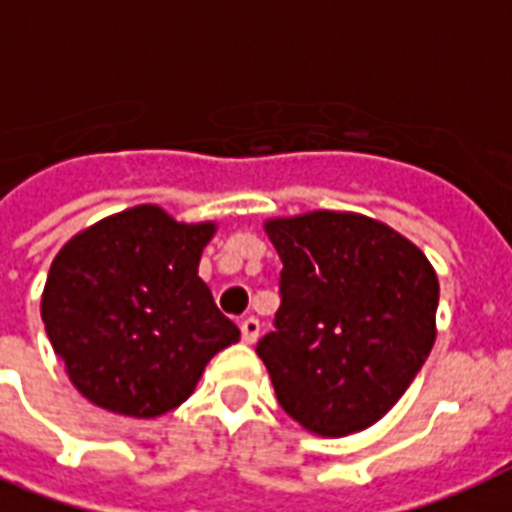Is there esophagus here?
<instances>
[{
	"label": "esophagus",
	"instance_id": "esophagus-1",
	"mask_svg": "<svg viewBox=\"0 0 512 512\" xmlns=\"http://www.w3.org/2000/svg\"><path fill=\"white\" fill-rule=\"evenodd\" d=\"M257 337H260V321L255 316H247V319L241 321V340L252 345V342H257Z\"/></svg>",
	"mask_w": 512,
	"mask_h": 512
}]
</instances>
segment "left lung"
<instances>
[{"label": "left lung", "mask_w": 512, "mask_h": 512, "mask_svg": "<svg viewBox=\"0 0 512 512\" xmlns=\"http://www.w3.org/2000/svg\"><path fill=\"white\" fill-rule=\"evenodd\" d=\"M279 252L276 332L257 342L281 409L340 438L393 409L436 342L438 276L420 247L356 212L265 220Z\"/></svg>", "instance_id": "1"}]
</instances>
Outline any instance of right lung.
I'll use <instances>...</instances> for the list:
<instances>
[{
    "label": "right lung",
    "instance_id": "right-lung-1",
    "mask_svg": "<svg viewBox=\"0 0 512 512\" xmlns=\"http://www.w3.org/2000/svg\"><path fill=\"white\" fill-rule=\"evenodd\" d=\"M215 223L124 209L63 244L42 321L68 380L100 409L151 420L191 396L209 358L239 340L199 279Z\"/></svg>",
    "mask_w": 512,
    "mask_h": 512
}]
</instances>
